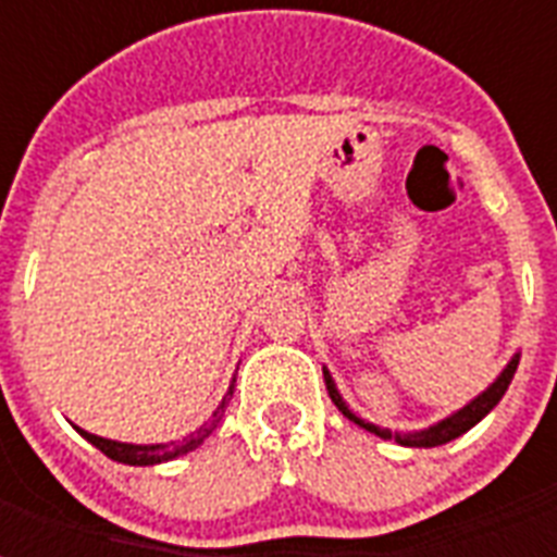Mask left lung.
Instances as JSON below:
<instances>
[{
    "label": "left lung",
    "instance_id": "obj_1",
    "mask_svg": "<svg viewBox=\"0 0 557 557\" xmlns=\"http://www.w3.org/2000/svg\"><path fill=\"white\" fill-rule=\"evenodd\" d=\"M518 361L520 356H515L509 361V367L497 375V381H494L492 387L483 389L480 396L471 401V405H466L462 410H457L454 416H448V419H442L440 424H433V428H428V431H419V433H393L387 431V428H379V424L372 422H364V419H358L352 410L347 407V401L341 398V393L335 389V381H332V375L326 370H323V381H326V389H330V398L335 401V407H338L341 413L347 416V419H352L356 424H361L364 431L375 433V436H381V440H396L398 445H407V448H436V445H445V442L457 440V436H462L466 431H471L480 419H483L488 410H492L497 401L503 398V393L509 389L511 379H515V370H518Z\"/></svg>",
    "mask_w": 557,
    "mask_h": 557
}]
</instances>
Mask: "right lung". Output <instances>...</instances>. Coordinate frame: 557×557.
I'll return each instance as SVG.
<instances>
[{
    "label": "right lung",
    "instance_id": "1",
    "mask_svg": "<svg viewBox=\"0 0 557 557\" xmlns=\"http://www.w3.org/2000/svg\"><path fill=\"white\" fill-rule=\"evenodd\" d=\"M231 396H234V384L227 387V396L222 398V405L216 407V413H213V419L210 422H205L199 428V431H193L190 436H185L182 442H170V445H129V442H112V440H103V436H95V433H86L81 431V436H86V440L95 445L98 450H103L109 459H115V462H124V466H156V462H168V459H176L182 457V454H187V450L199 448L201 442L208 440L210 433L216 431L219 419H222V413H225L227 401H231Z\"/></svg>",
    "mask_w": 557,
    "mask_h": 557
}]
</instances>
